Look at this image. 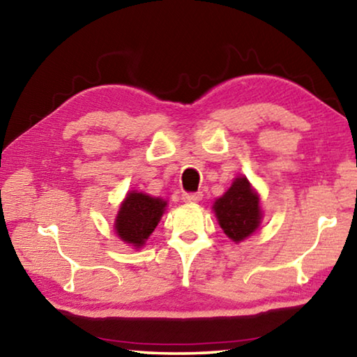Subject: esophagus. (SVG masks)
<instances>
[{"mask_svg": "<svg viewBox=\"0 0 357 357\" xmlns=\"http://www.w3.org/2000/svg\"><path fill=\"white\" fill-rule=\"evenodd\" d=\"M183 200L185 203H198L202 200V193L200 192H193V193H184Z\"/></svg>", "mask_w": 357, "mask_h": 357, "instance_id": "1", "label": "esophagus"}]
</instances>
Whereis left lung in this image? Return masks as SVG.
<instances>
[{"label": "left lung", "instance_id": "1", "mask_svg": "<svg viewBox=\"0 0 357 357\" xmlns=\"http://www.w3.org/2000/svg\"><path fill=\"white\" fill-rule=\"evenodd\" d=\"M219 225L229 239L241 243L261 222L259 197L245 176H238L229 189L213 204Z\"/></svg>", "mask_w": 357, "mask_h": 357}]
</instances>
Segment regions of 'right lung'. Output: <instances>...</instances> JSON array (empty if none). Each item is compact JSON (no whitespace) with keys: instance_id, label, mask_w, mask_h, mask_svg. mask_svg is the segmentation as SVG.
<instances>
[{"instance_id":"add662e5","label":"right lung","mask_w":357,"mask_h":357,"mask_svg":"<svg viewBox=\"0 0 357 357\" xmlns=\"http://www.w3.org/2000/svg\"><path fill=\"white\" fill-rule=\"evenodd\" d=\"M165 208L167 202L162 198L149 197L143 192H129L121 203L114 220V229L119 239L140 249L160 222Z\"/></svg>"}]
</instances>
